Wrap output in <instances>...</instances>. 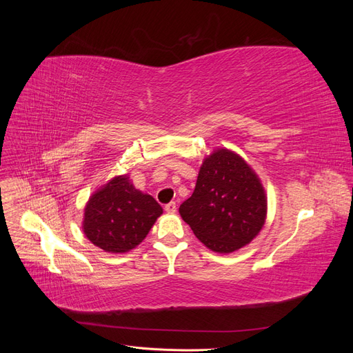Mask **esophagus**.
Returning a JSON list of instances; mask_svg holds the SVG:
<instances>
[{"mask_svg": "<svg viewBox=\"0 0 353 353\" xmlns=\"http://www.w3.org/2000/svg\"><path fill=\"white\" fill-rule=\"evenodd\" d=\"M165 210L168 213H175L176 212V203L175 201H170L168 205H165Z\"/></svg>", "mask_w": 353, "mask_h": 353, "instance_id": "esophagus-1", "label": "esophagus"}]
</instances>
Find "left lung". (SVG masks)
I'll return each mask as SVG.
<instances>
[{"label": "left lung", "mask_w": 353, "mask_h": 353, "mask_svg": "<svg viewBox=\"0 0 353 353\" xmlns=\"http://www.w3.org/2000/svg\"><path fill=\"white\" fill-rule=\"evenodd\" d=\"M179 213L206 248L231 253L262 230L266 197L252 168L239 154L219 148L205 159L194 193Z\"/></svg>", "instance_id": "left-lung-1"}]
</instances>
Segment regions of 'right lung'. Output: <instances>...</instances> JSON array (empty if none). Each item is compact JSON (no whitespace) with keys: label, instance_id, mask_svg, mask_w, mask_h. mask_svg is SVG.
<instances>
[{"label":"right lung","instance_id":"1","mask_svg":"<svg viewBox=\"0 0 353 353\" xmlns=\"http://www.w3.org/2000/svg\"><path fill=\"white\" fill-rule=\"evenodd\" d=\"M162 212V206L137 190L126 175L116 176L87 203L83 232L104 252L125 253L145 239Z\"/></svg>","mask_w":353,"mask_h":353}]
</instances>
